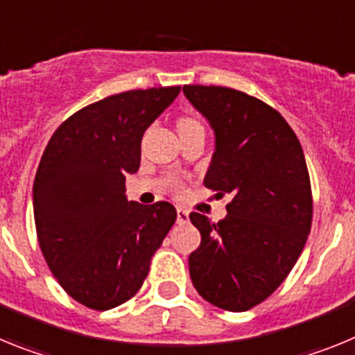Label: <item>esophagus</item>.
<instances>
[{"instance_id":"obj_1","label":"esophagus","mask_w":355,"mask_h":355,"mask_svg":"<svg viewBox=\"0 0 355 355\" xmlns=\"http://www.w3.org/2000/svg\"><path fill=\"white\" fill-rule=\"evenodd\" d=\"M190 220V216H188V211L184 208H178V222L180 224H187Z\"/></svg>"}]
</instances>
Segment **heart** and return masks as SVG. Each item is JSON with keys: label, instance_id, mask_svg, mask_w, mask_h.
<instances>
[{"label": "heart", "instance_id": "heart-1", "mask_svg": "<svg viewBox=\"0 0 355 355\" xmlns=\"http://www.w3.org/2000/svg\"><path fill=\"white\" fill-rule=\"evenodd\" d=\"M193 126H200L199 122L193 121V119H180V122H178V130H187V128H193Z\"/></svg>", "mask_w": 355, "mask_h": 355}]
</instances>
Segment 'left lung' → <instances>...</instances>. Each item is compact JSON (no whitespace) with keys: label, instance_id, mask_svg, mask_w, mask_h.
Masks as SVG:
<instances>
[{"label":"left lung","instance_id":"8db88e82","mask_svg":"<svg viewBox=\"0 0 355 355\" xmlns=\"http://www.w3.org/2000/svg\"><path fill=\"white\" fill-rule=\"evenodd\" d=\"M183 94L215 133L205 184L233 196L216 224L190 213L200 233L190 277L213 306L247 311L277 290L306 245L313 199L304 150L283 115L249 94L215 85H184Z\"/></svg>","mask_w":355,"mask_h":355}]
</instances>
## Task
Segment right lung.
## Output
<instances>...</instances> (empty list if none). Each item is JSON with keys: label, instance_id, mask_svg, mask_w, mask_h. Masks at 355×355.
<instances>
[{"label": "right lung", "instance_id": "right-lung-1", "mask_svg": "<svg viewBox=\"0 0 355 355\" xmlns=\"http://www.w3.org/2000/svg\"><path fill=\"white\" fill-rule=\"evenodd\" d=\"M181 87L128 90L85 106L53 133L33 181L39 245L60 286L106 311L142 288L175 208L128 200L126 174L140 167L147 128Z\"/></svg>", "mask_w": 355, "mask_h": 355}]
</instances>
